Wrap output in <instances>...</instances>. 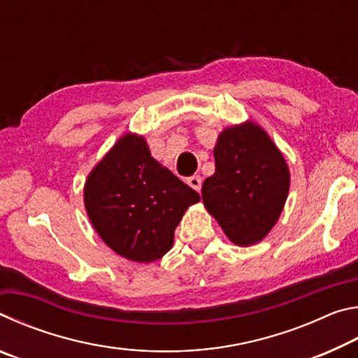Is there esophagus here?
<instances>
[{
	"label": "esophagus",
	"mask_w": 358,
	"mask_h": 358,
	"mask_svg": "<svg viewBox=\"0 0 358 358\" xmlns=\"http://www.w3.org/2000/svg\"><path fill=\"white\" fill-rule=\"evenodd\" d=\"M187 185H189L192 189H196L199 192V191H201V187H202V178L199 177V175H194V177L187 178Z\"/></svg>",
	"instance_id": "34e87169"
}]
</instances>
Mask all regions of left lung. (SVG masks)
Returning a JSON list of instances; mask_svg holds the SVG:
<instances>
[{
	"label": "left lung",
	"mask_w": 358,
	"mask_h": 358,
	"mask_svg": "<svg viewBox=\"0 0 358 358\" xmlns=\"http://www.w3.org/2000/svg\"><path fill=\"white\" fill-rule=\"evenodd\" d=\"M213 155L216 171L202 185L205 208L232 243H257L273 229L286 203V159L252 121L224 129Z\"/></svg>",
	"instance_id": "obj_1"
}]
</instances>
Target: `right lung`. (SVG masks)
I'll return each instance as SVG.
<instances>
[{
  "instance_id": "add662e5",
  "label": "right lung",
  "mask_w": 358,
  "mask_h": 358,
  "mask_svg": "<svg viewBox=\"0 0 358 358\" xmlns=\"http://www.w3.org/2000/svg\"><path fill=\"white\" fill-rule=\"evenodd\" d=\"M83 199L104 243L148 264L171 251L175 229L201 196L151 156L143 137L126 134L88 175Z\"/></svg>"
}]
</instances>
